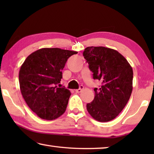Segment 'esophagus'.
I'll use <instances>...</instances> for the list:
<instances>
[{
	"label": "esophagus",
	"mask_w": 154,
	"mask_h": 154,
	"mask_svg": "<svg viewBox=\"0 0 154 154\" xmlns=\"http://www.w3.org/2000/svg\"><path fill=\"white\" fill-rule=\"evenodd\" d=\"M83 88H84V87H83V85H80V88H79V89H77V90H75V92H76L77 93H79V92H82V91L83 90Z\"/></svg>",
	"instance_id": "obj_1"
}]
</instances>
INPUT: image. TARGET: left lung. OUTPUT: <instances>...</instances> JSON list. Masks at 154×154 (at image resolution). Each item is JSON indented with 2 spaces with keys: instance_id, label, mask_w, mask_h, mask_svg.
Wrapping results in <instances>:
<instances>
[{
  "instance_id": "1",
  "label": "left lung",
  "mask_w": 154,
  "mask_h": 154,
  "mask_svg": "<svg viewBox=\"0 0 154 154\" xmlns=\"http://www.w3.org/2000/svg\"><path fill=\"white\" fill-rule=\"evenodd\" d=\"M83 55L93 72L94 79L102 83L99 89H94V98L87 104V110L96 120L111 121L129 100L132 91V67L118 51L105 47H88Z\"/></svg>"
}]
</instances>
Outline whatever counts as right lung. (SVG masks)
<instances>
[{
  "mask_svg": "<svg viewBox=\"0 0 154 154\" xmlns=\"http://www.w3.org/2000/svg\"><path fill=\"white\" fill-rule=\"evenodd\" d=\"M77 51L42 48L28 56L20 67V88L23 98L40 118L53 120L66 111L71 92L57 88L68 58Z\"/></svg>",
  "mask_w": 154,
  "mask_h": 154,
  "instance_id": "add662e5",
  "label": "right lung"
}]
</instances>
